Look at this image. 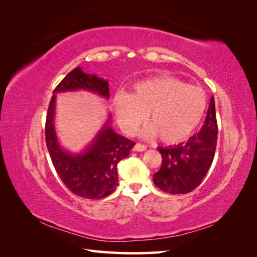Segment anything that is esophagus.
I'll list each match as a JSON object with an SVG mask.
<instances>
[{
    "instance_id": "esophagus-1",
    "label": "esophagus",
    "mask_w": 257,
    "mask_h": 257,
    "mask_svg": "<svg viewBox=\"0 0 257 257\" xmlns=\"http://www.w3.org/2000/svg\"><path fill=\"white\" fill-rule=\"evenodd\" d=\"M147 149V147L145 145H141V144H136L134 147V151H145Z\"/></svg>"
}]
</instances>
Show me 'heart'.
I'll use <instances>...</instances> for the list:
<instances>
[{
  "label": "heart",
  "mask_w": 257,
  "mask_h": 257,
  "mask_svg": "<svg viewBox=\"0 0 257 257\" xmlns=\"http://www.w3.org/2000/svg\"><path fill=\"white\" fill-rule=\"evenodd\" d=\"M207 106L204 90L185 81L161 76L141 81L130 95H118L113 100L117 121L125 134L134 135L146 120L148 138L160 136L166 144L189 138L199 127Z\"/></svg>",
  "instance_id": "1"
}]
</instances>
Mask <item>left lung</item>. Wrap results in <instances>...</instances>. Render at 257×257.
I'll use <instances>...</instances> for the list:
<instances>
[{"label": "left lung", "mask_w": 257, "mask_h": 257, "mask_svg": "<svg viewBox=\"0 0 257 257\" xmlns=\"http://www.w3.org/2000/svg\"><path fill=\"white\" fill-rule=\"evenodd\" d=\"M217 143V122L214 97L200 133L185 144L158 148L162 157L160 170L154 174L158 188L171 194H184L194 190L209 171Z\"/></svg>", "instance_id": "left-lung-1"}]
</instances>
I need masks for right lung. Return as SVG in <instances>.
Segmentation results:
<instances>
[{
	"label": "right lung",
	"instance_id": "add662e5",
	"mask_svg": "<svg viewBox=\"0 0 257 257\" xmlns=\"http://www.w3.org/2000/svg\"><path fill=\"white\" fill-rule=\"evenodd\" d=\"M78 89L97 92L107 99L109 98L107 80L96 75L85 74L80 67L73 69L53 91L46 114V146L57 174L74 194L85 199H101L111 194L116 189L117 165L129 156L135 143L113 132L109 125V116L102 129L84 152L73 155L64 150L58 144L54 128L55 94Z\"/></svg>",
	"mask_w": 257,
	"mask_h": 257
}]
</instances>
